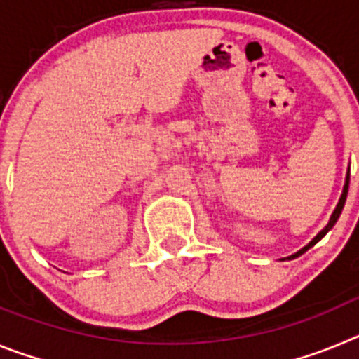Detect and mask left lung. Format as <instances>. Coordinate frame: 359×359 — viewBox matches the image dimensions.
Segmentation results:
<instances>
[{
  "label": "left lung",
  "instance_id": "1",
  "mask_svg": "<svg viewBox=\"0 0 359 359\" xmlns=\"http://www.w3.org/2000/svg\"><path fill=\"white\" fill-rule=\"evenodd\" d=\"M347 190H348V174H347V180H345V187H344V192H341V198H340V201H338V205H336V208H334V212H332V215H331V219H329V223H327V226L323 228L322 231H320L318 236L315 237V239L311 241L309 244H307L306 248H302L300 250V252L298 253H294V255H291V257H298V255H302L304 252H306V250H309L311 246H313V244H316L318 243L320 239H322L323 236H325V233H327L329 230H331L332 226H334V223L336 221H338V217H340V214H341V210H344V205H345V199H347Z\"/></svg>",
  "mask_w": 359,
  "mask_h": 359
}]
</instances>
